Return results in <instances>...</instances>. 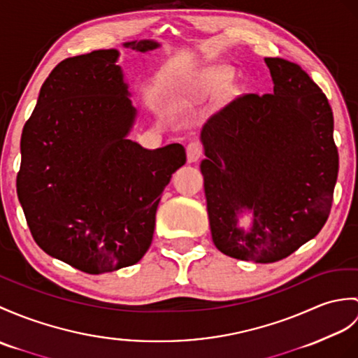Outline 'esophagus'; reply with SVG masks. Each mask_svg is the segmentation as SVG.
<instances>
[{
    "instance_id": "obj_1",
    "label": "esophagus",
    "mask_w": 358,
    "mask_h": 358,
    "mask_svg": "<svg viewBox=\"0 0 358 358\" xmlns=\"http://www.w3.org/2000/svg\"><path fill=\"white\" fill-rule=\"evenodd\" d=\"M186 154H187V162L189 163H195L203 155V146L199 141H190V143L186 146Z\"/></svg>"
}]
</instances>
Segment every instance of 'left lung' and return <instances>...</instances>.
<instances>
[{
    "label": "left lung",
    "instance_id": "8db88e82",
    "mask_svg": "<svg viewBox=\"0 0 358 358\" xmlns=\"http://www.w3.org/2000/svg\"><path fill=\"white\" fill-rule=\"evenodd\" d=\"M265 64L273 94H244L212 115L199 164L213 244L256 264L284 259L319 234L338 173L327 96L301 65L280 57Z\"/></svg>",
    "mask_w": 358,
    "mask_h": 358
}]
</instances>
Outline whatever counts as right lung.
Listing matches in <instances>:
<instances>
[{"instance_id":"obj_1","label":"right lung","mask_w":358,"mask_h":358,"mask_svg":"<svg viewBox=\"0 0 358 358\" xmlns=\"http://www.w3.org/2000/svg\"><path fill=\"white\" fill-rule=\"evenodd\" d=\"M137 53L152 39L123 44ZM119 50L69 57L41 87L21 136L18 198L43 250L90 274L137 264L152 243L155 212L180 143L146 149L128 138L137 119Z\"/></svg>"}]
</instances>
